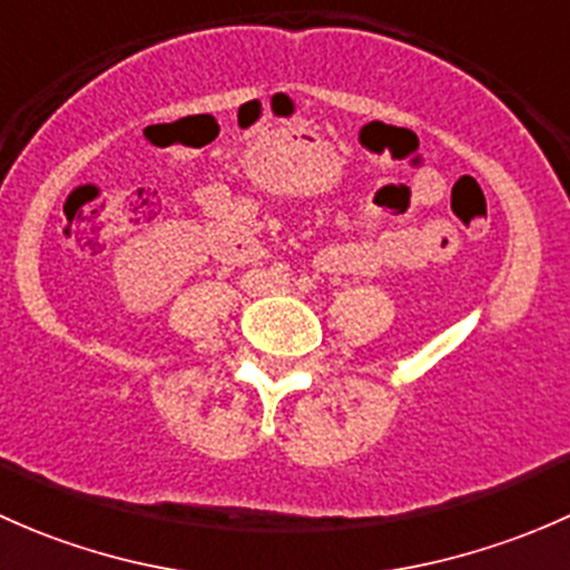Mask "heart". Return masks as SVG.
Here are the masks:
<instances>
[{
    "label": "heart",
    "instance_id": "1",
    "mask_svg": "<svg viewBox=\"0 0 570 570\" xmlns=\"http://www.w3.org/2000/svg\"><path fill=\"white\" fill-rule=\"evenodd\" d=\"M281 284H286V281H281Z\"/></svg>",
    "mask_w": 570,
    "mask_h": 570
}]
</instances>
